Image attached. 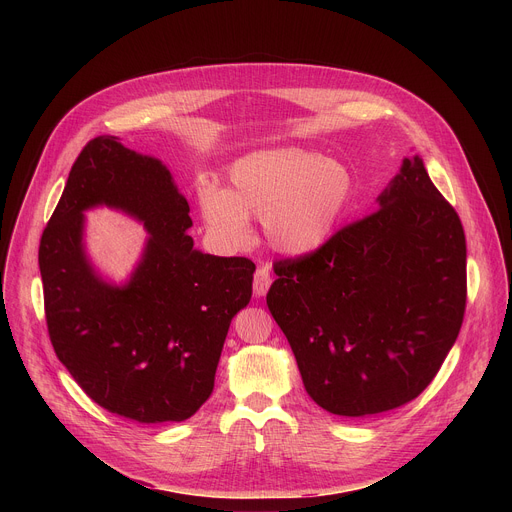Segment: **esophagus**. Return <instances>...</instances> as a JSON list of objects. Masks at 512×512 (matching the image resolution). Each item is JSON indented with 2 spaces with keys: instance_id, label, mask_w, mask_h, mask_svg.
Masks as SVG:
<instances>
[{
  "instance_id": "obj_1",
  "label": "esophagus",
  "mask_w": 512,
  "mask_h": 512,
  "mask_svg": "<svg viewBox=\"0 0 512 512\" xmlns=\"http://www.w3.org/2000/svg\"><path fill=\"white\" fill-rule=\"evenodd\" d=\"M271 283H273V275H271L269 265H261L255 271V277H253V294H255V298H263L267 291H269Z\"/></svg>"
}]
</instances>
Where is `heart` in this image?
<instances>
[{"mask_svg": "<svg viewBox=\"0 0 512 512\" xmlns=\"http://www.w3.org/2000/svg\"><path fill=\"white\" fill-rule=\"evenodd\" d=\"M352 174L316 152L283 148L241 158L231 168V190L204 184L202 221L216 243L239 249L251 239L249 216L263 218L267 243L283 255L320 249L352 198Z\"/></svg>", "mask_w": 512, "mask_h": 512, "instance_id": "b5f03b06", "label": "heart"}]
</instances>
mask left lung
<instances>
[{
  "label": "left lung",
  "mask_w": 512,
  "mask_h": 512,
  "mask_svg": "<svg viewBox=\"0 0 512 512\" xmlns=\"http://www.w3.org/2000/svg\"><path fill=\"white\" fill-rule=\"evenodd\" d=\"M273 271L269 312L308 395L334 415L369 417L413 401L464 322V227L419 156L403 160L375 212Z\"/></svg>",
  "instance_id": "obj_1"
}]
</instances>
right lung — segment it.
<instances>
[{
	"mask_svg": "<svg viewBox=\"0 0 512 512\" xmlns=\"http://www.w3.org/2000/svg\"><path fill=\"white\" fill-rule=\"evenodd\" d=\"M99 203L135 215L151 233L123 288L105 284L82 249V212ZM188 212L160 160L101 135L72 164L40 239L58 360L95 403L137 423L184 421L200 409L231 320L253 294L255 263L192 249Z\"/></svg>",
	"mask_w": 512,
	"mask_h": 512,
	"instance_id": "obj_1",
	"label": "right lung"
}]
</instances>
